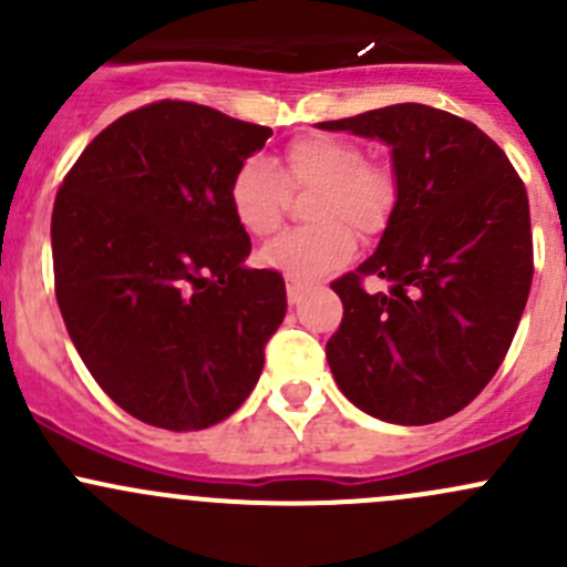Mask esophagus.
Masks as SVG:
<instances>
[{
	"instance_id": "esophagus-1",
	"label": "esophagus",
	"mask_w": 567,
	"mask_h": 567,
	"mask_svg": "<svg viewBox=\"0 0 567 567\" xmlns=\"http://www.w3.org/2000/svg\"><path fill=\"white\" fill-rule=\"evenodd\" d=\"M307 285L301 279H288V301L290 305H299L301 296H305Z\"/></svg>"
}]
</instances>
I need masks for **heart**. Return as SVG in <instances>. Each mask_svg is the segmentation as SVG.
Returning <instances> with one entry per match:
<instances>
[{
  "instance_id": "heart-1",
  "label": "heart",
  "mask_w": 567,
  "mask_h": 567,
  "mask_svg": "<svg viewBox=\"0 0 567 567\" xmlns=\"http://www.w3.org/2000/svg\"><path fill=\"white\" fill-rule=\"evenodd\" d=\"M293 192H312L305 230H288L260 249V262L293 279L334 271L351 257L353 236L347 230L379 233L392 214L394 177L381 164L364 162L359 142L337 134H305L288 142L282 169L266 156H251L230 183V208L251 236H271L285 219Z\"/></svg>"
}]
</instances>
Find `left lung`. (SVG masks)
<instances>
[{"label": "left lung", "mask_w": 567, "mask_h": 567, "mask_svg": "<svg viewBox=\"0 0 567 567\" xmlns=\"http://www.w3.org/2000/svg\"><path fill=\"white\" fill-rule=\"evenodd\" d=\"M318 128L390 145L398 188L379 247L331 282L342 299L331 375L375 420H447L494 379L527 307V188L491 136L442 109L394 104ZM364 276L391 293L368 295Z\"/></svg>", "instance_id": "left-lung-1"}]
</instances>
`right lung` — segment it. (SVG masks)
<instances>
[{
	"label": "right lung",
	"mask_w": 567,
	"mask_h": 567,
	"mask_svg": "<svg viewBox=\"0 0 567 567\" xmlns=\"http://www.w3.org/2000/svg\"><path fill=\"white\" fill-rule=\"evenodd\" d=\"M271 128L188 101L106 125L51 214L54 290L79 357L114 403L164 431L227 420L288 310L282 274L249 268L230 183Z\"/></svg>",
	"instance_id": "right-lung-1"
}]
</instances>
